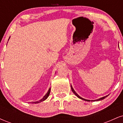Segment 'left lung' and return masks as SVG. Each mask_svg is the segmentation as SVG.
Returning <instances> with one entry per match:
<instances>
[{"mask_svg":"<svg viewBox=\"0 0 123 123\" xmlns=\"http://www.w3.org/2000/svg\"><path fill=\"white\" fill-rule=\"evenodd\" d=\"M71 89H72V91H73V92L74 93V94H75V95L77 96V97H78V98H79L80 99H83V100H84V101H90V100H87V99H83V98H81V97H80L79 95H78V94H77V93H76L75 91H74V90H73V88H72V86H71ZM107 96H106V97H102V98H99V99H97V100H93V101H101V100H102V99H104V98H105Z\"/></svg>","mask_w":123,"mask_h":123,"instance_id":"8db88e82","label":"left lung"}]
</instances>
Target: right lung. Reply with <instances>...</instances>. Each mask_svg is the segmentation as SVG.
Returning a JSON list of instances; mask_svg holds the SVG:
<instances>
[{
	"label": "right lung",
	"instance_id": "add662e5",
	"mask_svg": "<svg viewBox=\"0 0 123 123\" xmlns=\"http://www.w3.org/2000/svg\"><path fill=\"white\" fill-rule=\"evenodd\" d=\"M50 91H51V88H50V89H49V91H48V92H47V94H46V95H44V97H43V98L42 99H40V101H37V102H32V104H37V103H39V102H42V101H44L45 99H46L47 98V97H49V95H50Z\"/></svg>",
	"mask_w": 123,
	"mask_h": 123
}]
</instances>
